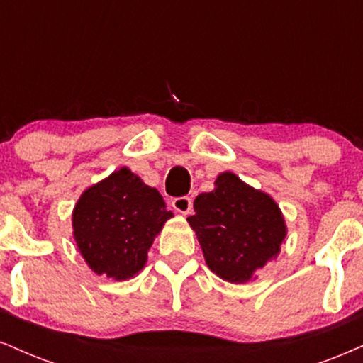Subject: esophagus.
<instances>
[{
	"label": "esophagus",
	"mask_w": 363,
	"mask_h": 363,
	"mask_svg": "<svg viewBox=\"0 0 363 363\" xmlns=\"http://www.w3.org/2000/svg\"><path fill=\"white\" fill-rule=\"evenodd\" d=\"M191 205H194V203H191L190 196H177V199L172 200V207L177 210V212L183 213V216L190 213Z\"/></svg>",
	"instance_id": "34e87169"
}]
</instances>
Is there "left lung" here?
Instances as JSON below:
<instances>
[{
	"mask_svg": "<svg viewBox=\"0 0 363 363\" xmlns=\"http://www.w3.org/2000/svg\"><path fill=\"white\" fill-rule=\"evenodd\" d=\"M189 217L207 266L240 284L276 257L286 237L284 218L269 195L245 185L234 173L218 174L216 190L200 194Z\"/></svg>",
	"mask_w": 363,
	"mask_h": 363,
	"instance_id": "left-lung-1",
	"label": "left lung"
}]
</instances>
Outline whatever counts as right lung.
Listing matches in <instances>:
<instances>
[{
  "label": "right lung",
  "instance_id": "right-lung-1",
  "mask_svg": "<svg viewBox=\"0 0 363 363\" xmlns=\"http://www.w3.org/2000/svg\"><path fill=\"white\" fill-rule=\"evenodd\" d=\"M169 217L160 191L121 168L80 196L74 237L94 272L124 281L143 269L147 249Z\"/></svg>",
  "mask_w": 363,
  "mask_h": 363
}]
</instances>
